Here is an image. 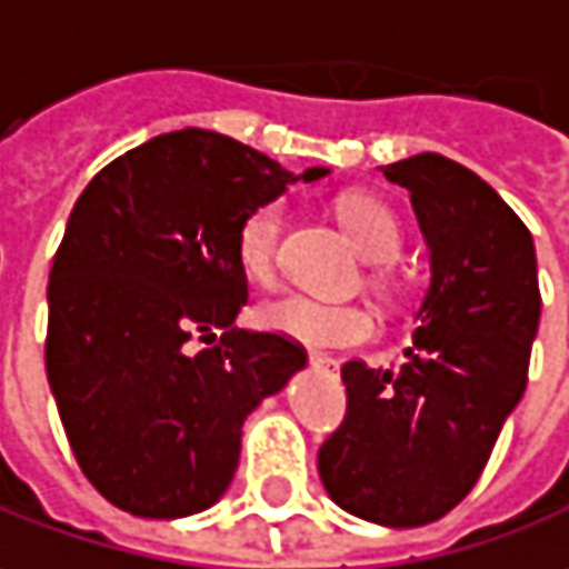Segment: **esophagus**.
<instances>
[{
	"label": "esophagus",
	"mask_w": 569,
	"mask_h": 569,
	"mask_svg": "<svg viewBox=\"0 0 569 569\" xmlns=\"http://www.w3.org/2000/svg\"><path fill=\"white\" fill-rule=\"evenodd\" d=\"M309 362L315 369H325V372H337V366H340V362L333 357H328V353H311Z\"/></svg>",
	"instance_id": "obj_1"
}]
</instances>
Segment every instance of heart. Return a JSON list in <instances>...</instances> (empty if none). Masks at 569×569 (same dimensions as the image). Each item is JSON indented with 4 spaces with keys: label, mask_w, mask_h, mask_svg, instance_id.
I'll return each mask as SVG.
<instances>
[{
    "label": "heart",
    "mask_w": 569,
    "mask_h": 569,
    "mask_svg": "<svg viewBox=\"0 0 569 569\" xmlns=\"http://www.w3.org/2000/svg\"><path fill=\"white\" fill-rule=\"evenodd\" d=\"M340 219L350 238L357 241L362 258L388 263L401 251V226L395 212L376 197H347L340 203ZM286 226V203L270 200L248 212L238 226L236 254L241 270L254 283H270L277 273V251ZM258 325L273 333H283L296 343L318 350H343L369 340L376 325L372 315L350 302H325L302 292H286L258 309Z\"/></svg>",
    "instance_id": "heart-1"
}]
</instances>
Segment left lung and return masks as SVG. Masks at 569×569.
Instances as JSON below:
<instances>
[{
	"label": "left lung",
	"instance_id": "left-lung-1",
	"mask_svg": "<svg viewBox=\"0 0 569 569\" xmlns=\"http://www.w3.org/2000/svg\"><path fill=\"white\" fill-rule=\"evenodd\" d=\"M382 174L410 193L430 289L401 366L343 362L347 417L318 449V475L340 509L413 529L481 478L529 382L541 292L531 232L475 171L423 152Z\"/></svg>",
	"mask_w": 569,
	"mask_h": 569
}]
</instances>
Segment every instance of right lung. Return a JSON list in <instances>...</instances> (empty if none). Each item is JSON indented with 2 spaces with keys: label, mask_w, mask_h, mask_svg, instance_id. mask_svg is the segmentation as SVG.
Listing matches in <instances>:
<instances>
[{
  "label": "right lung",
  "mask_w": 569,
  "mask_h": 569,
  "mask_svg": "<svg viewBox=\"0 0 569 569\" xmlns=\"http://www.w3.org/2000/svg\"><path fill=\"white\" fill-rule=\"evenodd\" d=\"M325 174L190 127L123 152L76 200L47 286V382L113 507L178 519L229 490L244 417L306 366L283 333L236 328L238 226Z\"/></svg>",
  "instance_id": "obj_1"
}]
</instances>
